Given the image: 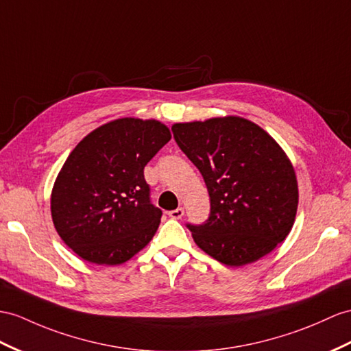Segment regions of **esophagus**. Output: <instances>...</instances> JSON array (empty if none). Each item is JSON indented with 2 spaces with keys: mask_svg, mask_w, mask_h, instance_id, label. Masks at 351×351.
Listing matches in <instances>:
<instances>
[{
  "mask_svg": "<svg viewBox=\"0 0 351 351\" xmlns=\"http://www.w3.org/2000/svg\"><path fill=\"white\" fill-rule=\"evenodd\" d=\"M168 216L171 219H182L184 216V208L178 207L177 210H171V211H168Z\"/></svg>",
  "mask_w": 351,
  "mask_h": 351,
  "instance_id": "34e87169",
  "label": "esophagus"
}]
</instances>
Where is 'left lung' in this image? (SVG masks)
<instances>
[{
    "instance_id": "1",
    "label": "left lung",
    "mask_w": 351,
    "mask_h": 351,
    "mask_svg": "<svg viewBox=\"0 0 351 351\" xmlns=\"http://www.w3.org/2000/svg\"><path fill=\"white\" fill-rule=\"evenodd\" d=\"M178 147L199 169L210 195V216L187 225L211 258L243 267L286 240L298 210L292 162L261 126L238 116L174 123Z\"/></svg>"
}]
</instances>
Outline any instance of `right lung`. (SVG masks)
Here are the masks:
<instances>
[{
	"instance_id": "right-lung-1",
	"label": "right lung",
	"mask_w": 351,
	"mask_h": 351,
	"mask_svg": "<svg viewBox=\"0 0 351 351\" xmlns=\"http://www.w3.org/2000/svg\"><path fill=\"white\" fill-rule=\"evenodd\" d=\"M171 140L159 121L116 119L77 144L50 196L56 232L82 259L121 265L146 247L162 211L150 202L144 167Z\"/></svg>"
}]
</instances>
